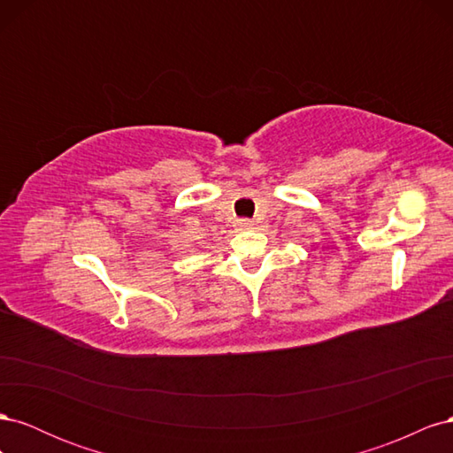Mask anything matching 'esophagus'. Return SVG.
Wrapping results in <instances>:
<instances>
[{
    "mask_svg": "<svg viewBox=\"0 0 453 453\" xmlns=\"http://www.w3.org/2000/svg\"><path fill=\"white\" fill-rule=\"evenodd\" d=\"M236 226H238V230H250V228H253V221H250V219H240Z\"/></svg>",
    "mask_w": 453,
    "mask_h": 453,
    "instance_id": "esophagus-1",
    "label": "esophagus"
}]
</instances>
